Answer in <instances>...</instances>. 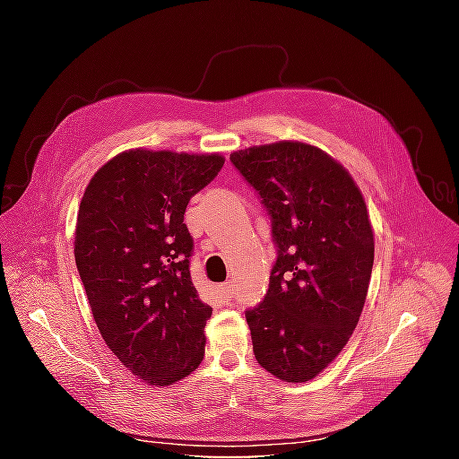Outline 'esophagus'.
<instances>
[{
  "label": "esophagus",
  "instance_id": "obj_1",
  "mask_svg": "<svg viewBox=\"0 0 459 459\" xmlns=\"http://www.w3.org/2000/svg\"><path fill=\"white\" fill-rule=\"evenodd\" d=\"M218 293H220V297L224 299V300H231V297H233V285L231 283L218 285Z\"/></svg>",
  "mask_w": 459,
  "mask_h": 459
}]
</instances>
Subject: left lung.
Segmentation results:
<instances>
[{
	"label": "left lung",
	"instance_id": "obj_1",
	"mask_svg": "<svg viewBox=\"0 0 459 459\" xmlns=\"http://www.w3.org/2000/svg\"><path fill=\"white\" fill-rule=\"evenodd\" d=\"M230 160L266 206L277 247L266 297L245 312L255 356L281 381L307 383L339 356L364 308L375 251L366 201L308 143L248 147Z\"/></svg>",
	"mask_w": 459,
	"mask_h": 459
}]
</instances>
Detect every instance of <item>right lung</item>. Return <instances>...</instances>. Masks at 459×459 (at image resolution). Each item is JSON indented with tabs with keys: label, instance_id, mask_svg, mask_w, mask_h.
<instances>
[{
	"label": "right lung",
	"instance_id": "1",
	"mask_svg": "<svg viewBox=\"0 0 459 459\" xmlns=\"http://www.w3.org/2000/svg\"><path fill=\"white\" fill-rule=\"evenodd\" d=\"M224 157L130 149L93 174L80 201L74 258L101 337L149 385H172L203 362L212 308L191 281L189 199Z\"/></svg>",
	"mask_w": 459,
	"mask_h": 459
}]
</instances>
